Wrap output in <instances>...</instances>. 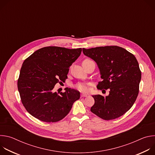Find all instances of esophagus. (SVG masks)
<instances>
[{"mask_svg": "<svg viewBox=\"0 0 155 155\" xmlns=\"http://www.w3.org/2000/svg\"><path fill=\"white\" fill-rule=\"evenodd\" d=\"M87 94H81V97H87Z\"/></svg>", "mask_w": 155, "mask_h": 155, "instance_id": "1", "label": "esophagus"}]
</instances>
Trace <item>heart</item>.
<instances>
[{
  "label": "heart",
  "instance_id": "b5f03b06",
  "mask_svg": "<svg viewBox=\"0 0 155 155\" xmlns=\"http://www.w3.org/2000/svg\"><path fill=\"white\" fill-rule=\"evenodd\" d=\"M85 60H89V59H85ZM75 87L77 90L81 92H87L89 91V87H88V84L86 83H79L75 86Z\"/></svg>",
  "mask_w": 155,
  "mask_h": 155
}]
</instances>
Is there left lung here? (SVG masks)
I'll return each mask as SVG.
<instances>
[{
    "instance_id": "obj_1",
    "label": "left lung",
    "mask_w": 155,
    "mask_h": 155,
    "mask_svg": "<svg viewBox=\"0 0 155 155\" xmlns=\"http://www.w3.org/2000/svg\"><path fill=\"white\" fill-rule=\"evenodd\" d=\"M83 52L98 65L102 81L97 89H109L105 97L93 96L95 102L91 112L105 120L122 116L133 105L139 92L141 71L136 57L118 46L83 48Z\"/></svg>"
}]
</instances>
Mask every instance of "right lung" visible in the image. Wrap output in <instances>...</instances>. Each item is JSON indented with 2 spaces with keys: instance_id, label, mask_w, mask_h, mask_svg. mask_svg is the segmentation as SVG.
Segmentation results:
<instances>
[{
  "instance_id": "right-lung-1",
  "label": "right lung",
  "mask_w": 155,
  "mask_h": 155,
  "mask_svg": "<svg viewBox=\"0 0 155 155\" xmlns=\"http://www.w3.org/2000/svg\"><path fill=\"white\" fill-rule=\"evenodd\" d=\"M81 48L47 47L26 58L20 70L18 89L27 111L37 119L54 123L63 119L80 99V92L65 88L60 94L52 90L68 78L69 68L80 56Z\"/></svg>"
}]
</instances>
